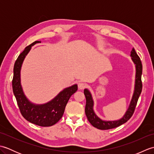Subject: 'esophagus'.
<instances>
[{"label": "esophagus", "instance_id": "1", "mask_svg": "<svg viewBox=\"0 0 154 154\" xmlns=\"http://www.w3.org/2000/svg\"><path fill=\"white\" fill-rule=\"evenodd\" d=\"M85 87H86V85L85 84V83H78V87H79V89H81V90H82V89H84L85 88Z\"/></svg>", "mask_w": 154, "mask_h": 154}]
</instances>
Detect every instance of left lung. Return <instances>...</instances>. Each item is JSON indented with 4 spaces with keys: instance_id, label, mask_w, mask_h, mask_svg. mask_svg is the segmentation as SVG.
<instances>
[{
    "instance_id": "8db88e82",
    "label": "left lung",
    "mask_w": 154,
    "mask_h": 154,
    "mask_svg": "<svg viewBox=\"0 0 154 154\" xmlns=\"http://www.w3.org/2000/svg\"><path fill=\"white\" fill-rule=\"evenodd\" d=\"M130 56L132 57V60L135 64L136 66V80H135V87L134 92L132 98L131 102L129 105L128 109L126 112L124 116L118 120L114 121H105L100 119L97 114L94 113L93 110L94 102L92 98V95L90 91L85 89L84 90V94L86 98V105H85V114L87 117L88 120L92 124V126L97 128L99 130H109L119 126L122 124L126 122L133 115L134 112L135 110L137 102L139 99V97L141 94L142 89V64L140 58L137 54L134 48L131 51Z\"/></svg>"
}]
</instances>
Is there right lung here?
<instances>
[{"label":"right lung","mask_w":154,"mask_h":154,"mask_svg":"<svg viewBox=\"0 0 154 154\" xmlns=\"http://www.w3.org/2000/svg\"><path fill=\"white\" fill-rule=\"evenodd\" d=\"M40 41H35L26 47L19 55L14 66V75L12 79V89L17 101L18 106L24 119L35 125L47 127L56 124L64 113L69 99L77 91V85L65 88L50 102L43 104H35L31 103L23 92L20 83L21 67L32 46Z\"/></svg>","instance_id":"obj_1"}]
</instances>
